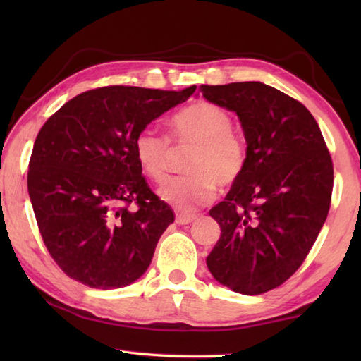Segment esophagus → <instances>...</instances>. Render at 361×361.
Segmentation results:
<instances>
[{
    "mask_svg": "<svg viewBox=\"0 0 361 361\" xmlns=\"http://www.w3.org/2000/svg\"><path fill=\"white\" fill-rule=\"evenodd\" d=\"M197 219V215H192V213H176V223L178 224H189Z\"/></svg>",
    "mask_w": 361,
    "mask_h": 361,
    "instance_id": "obj_1",
    "label": "esophagus"
}]
</instances>
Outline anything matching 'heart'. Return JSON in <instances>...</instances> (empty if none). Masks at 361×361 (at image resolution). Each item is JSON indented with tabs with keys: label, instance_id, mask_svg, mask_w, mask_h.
<instances>
[{
	"label": "heart",
	"instance_id": "heart-1",
	"mask_svg": "<svg viewBox=\"0 0 361 361\" xmlns=\"http://www.w3.org/2000/svg\"><path fill=\"white\" fill-rule=\"evenodd\" d=\"M175 142L194 143L197 149L186 170L191 175L167 181L159 195L181 212H191L215 199L219 185H231L245 167V148L232 133V119L224 109L197 102L176 113L169 122ZM133 152L140 169L152 181L166 180L170 166V142L152 127L138 132Z\"/></svg>",
	"mask_w": 361,
	"mask_h": 361
}]
</instances>
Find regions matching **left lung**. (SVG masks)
Segmentation results:
<instances>
[{
	"label": "left lung",
	"instance_id": "obj_1",
	"mask_svg": "<svg viewBox=\"0 0 361 361\" xmlns=\"http://www.w3.org/2000/svg\"><path fill=\"white\" fill-rule=\"evenodd\" d=\"M205 100L234 111L247 142L245 167L210 210L221 235L207 267L240 295L288 280L319 237L333 191V162L302 103L258 81L200 85Z\"/></svg>",
	"mask_w": 361,
	"mask_h": 361
}]
</instances>
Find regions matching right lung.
<instances>
[{"instance_id":"add662e5","label":"right lung","mask_w":361,"mask_h":361,"mask_svg":"<svg viewBox=\"0 0 361 361\" xmlns=\"http://www.w3.org/2000/svg\"><path fill=\"white\" fill-rule=\"evenodd\" d=\"M194 90L108 85L76 95L42 126L28 194L42 240L66 276L111 290L149 267L175 213L146 185L133 142Z\"/></svg>"}]
</instances>
